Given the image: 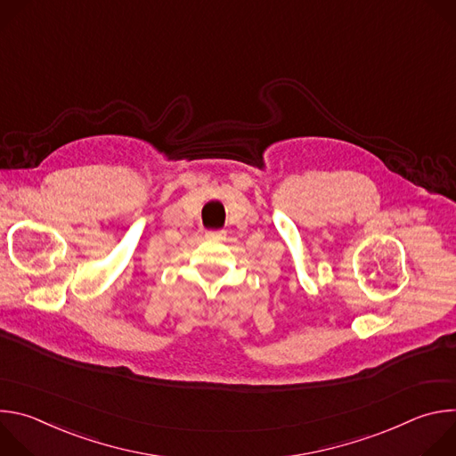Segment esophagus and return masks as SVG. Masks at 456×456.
Instances as JSON below:
<instances>
[{
  "label": "esophagus",
  "instance_id": "1",
  "mask_svg": "<svg viewBox=\"0 0 456 456\" xmlns=\"http://www.w3.org/2000/svg\"><path fill=\"white\" fill-rule=\"evenodd\" d=\"M208 236H209V238H211V236H224V231H209Z\"/></svg>",
  "mask_w": 456,
  "mask_h": 456
}]
</instances>
